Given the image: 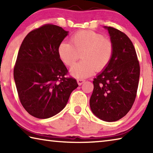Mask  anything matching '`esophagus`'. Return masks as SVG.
<instances>
[{"instance_id": "1", "label": "esophagus", "mask_w": 153, "mask_h": 153, "mask_svg": "<svg viewBox=\"0 0 153 153\" xmlns=\"http://www.w3.org/2000/svg\"><path fill=\"white\" fill-rule=\"evenodd\" d=\"M77 84H78L79 86L80 85H82L83 83H84V82H85V79H81V78H79V79H77Z\"/></svg>"}]
</instances>
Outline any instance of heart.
Returning <instances> with one entry per match:
<instances>
[{
	"instance_id": "1",
	"label": "heart",
	"mask_w": 153,
	"mask_h": 153,
	"mask_svg": "<svg viewBox=\"0 0 153 153\" xmlns=\"http://www.w3.org/2000/svg\"><path fill=\"white\" fill-rule=\"evenodd\" d=\"M58 55L67 66L71 67L81 55L82 61L71 69L78 78L89 77L94 71H100L109 64L113 57L112 41L91 30L79 31L72 35L70 43L63 42L58 46Z\"/></svg>"
}]
</instances>
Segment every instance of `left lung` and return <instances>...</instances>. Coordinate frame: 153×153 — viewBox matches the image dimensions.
<instances>
[{
    "label": "left lung",
    "instance_id": "1",
    "mask_svg": "<svg viewBox=\"0 0 153 153\" xmlns=\"http://www.w3.org/2000/svg\"><path fill=\"white\" fill-rule=\"evenodd\" d=\"M105 28L113 44V55L107 67L94 79L90 106L97 117L112 122L124 117L135 101L140 64L128 36L114 27Z\"/></svg>",
    "mask_w": 153,
    "mask_h": 153
}]
</instances>
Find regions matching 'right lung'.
<instances>
[{"instance_id":"right-lung-1","label":"right lung","mask_w":153,"mask_h":153,"mask_svg":"<svg viewBox=\"0 0 153 153\" xmlns=\"http://www.w3.org/2000/svg\"><path fill=\"white\" fill-rule=\"evenodd\" d=\"M68 35L61 27L45 24L25 36L21 45L13 76L20 102L38 119L56 115L78 86L67 77L68 70L59 58L58 46Z\"/></svg>"}]
</instances>
